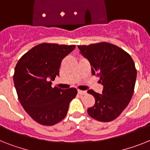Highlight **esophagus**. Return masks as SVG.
Returning a JSON list of instances; mask_svg holds the SVG:
<instances>
[{
  "mask_svg": "<svg viewBox=\"0 0 150 150\" xmlns=\"http://www.w3.org/2000/svg\"><path fill=\"white\" fill-rule=\"evenodd\" d=\"M78 93L80 95H85L86 94V91H83V90H78Z\"/></svg>",
  "mask_w": 150,
  "mask_h": 150,
  "instance_id": "esophagus-1",
  "label": "esophagus"
}]
</instances>
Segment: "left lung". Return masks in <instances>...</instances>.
<instances>
[{
	"label": "left lung",
	"mask_w": 150,
	"mask_h": 150,
	"mask_svg": "<svg viewBox=\"0 0 150 150\" xmlns=\"http://www.w3.org/2000/svg\"><path fill=\"white\" fill-rule=\"evenodd\" d=\"M80 53L89 60L93 75L100 77L102 94L90 90L95 104L87 110L92 118L110 122L120 116L128 106L134 91L137 70L130 55L114 44L101 42L77 46Z\"/></svg>",
	"instance_id": "obj_1"
}]
</instances>
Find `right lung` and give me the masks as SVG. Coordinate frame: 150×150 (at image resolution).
I'll return each instance as SVG.
<instances>
[{"label": "right lung", "mask_w": 150, "mask_h": 150, "mask_svg": "<svg viewBox=\"0 0 150 150\" xmlns=\"http://www.w3.org/2000/svg\"><path fill=\"white\" fill-rule=\"evenodd\" d=\"M75 45L38 44L23 54L14 70L13 83L24 110L33 120L44 126L60 122L67 113L75 88L52 87L51 81L59 76L60 64Z\"/></svg>", "instance_id": "add662e5"}]
</instances>
